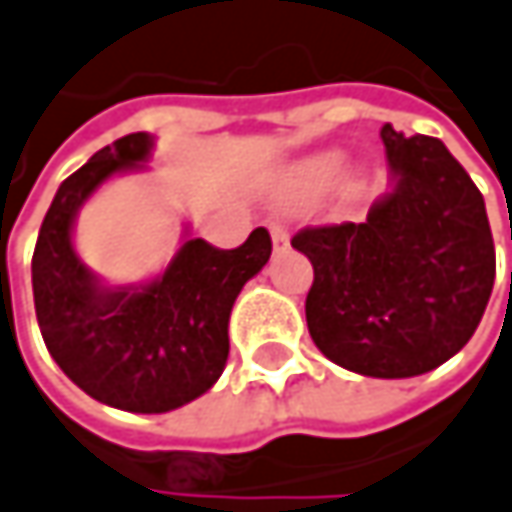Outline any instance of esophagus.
<instances>
[{
  "instance_id": "34e87169",
  "label": "esophagus",
  "mask_w": 512,
  "mask_h": 512,
  "mask_svg": "<svg viewBox=\"0 0 512 512\" xmlns=\"http://www.w3.org/2000/svg\"><path fill=\"white\" fill-rule=\"evenodd\" d=\"M269 231H272V246H275V252H284V249L290 246V234H287V228H284V225H278V222H272V225H269Z\"/></svg>"
}]
</instances>
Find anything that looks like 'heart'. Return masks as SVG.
Returning a JSON list of instances; mask_svg holds the SVG:
<instances>
[{
    "label": "heart",
    "instance_id": "heart-1",
    "mask_svg": "<svg viewBox=\"0 0 512 512\" xmlns=\"http://www.w3.org/2000/svg\"><path fill=\"white\" fill-rule=\"evenodd\" d=\"M343 169H346L343 152H319L290 163L275 184V199L284 205H307L322 193H328L340 181Z\"/></svg>",
    "mask_w": 512,
    "mask_h": 512
}]
</instances>
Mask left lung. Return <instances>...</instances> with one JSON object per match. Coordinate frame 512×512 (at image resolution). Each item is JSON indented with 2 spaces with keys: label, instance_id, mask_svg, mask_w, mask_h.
I'll return each instance as SVG.
<instances>
[{
  "label": "left lung",
  "instance_id": "8db88e82",
  "mask_svg": "<svg viewBox=\"0 0 512 512\" xmlns=\"http://www.w3.org/2000/svg\"><path fill=\"white\" fill-rule=\"evenodd\" d=\"M381 140L390 190L363 222L293 237L313 263L304 313L328 360L369 378H413L463 349L495 281L484 196L437 137Z\"/></svg>",
  "mask_w": 512,
  "mask_h": 512
}]
</instances>
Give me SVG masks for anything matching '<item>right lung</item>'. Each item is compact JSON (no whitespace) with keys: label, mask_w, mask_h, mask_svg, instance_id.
I'll use <instances>...</instances> for the list:
<instances>
[{"label":"right lung","mask_w":512,"mask_h":512,"mask_svg":"<svg viewBox=\"0 0 512 512\" xmlns=\"http://www.w3.org/2000/svg\"><path fill=\"white\" fill-rule=\"evenodd\" d=\"M155 137L125 134L58 187L31 257L43 343L75 387L128 413H169L208 393L228 360V319L243 284L272 255L266 228L237 249L184 237L158 278L108 287L72 246L81 205L114 175L140 172Z\"/></svg>","instance_id":"add662e5"}]
</instances>
